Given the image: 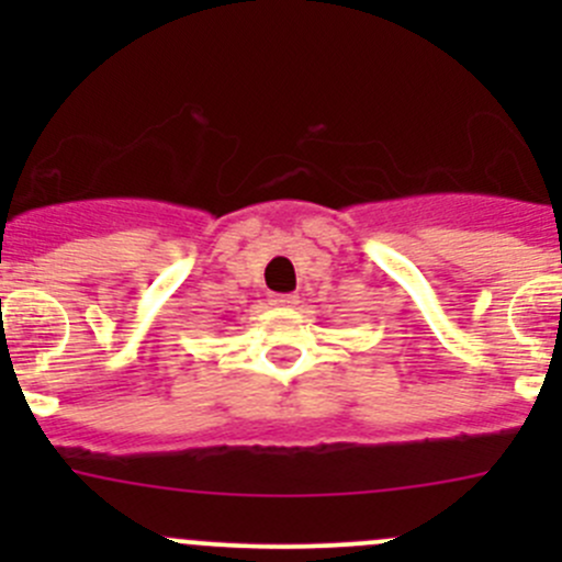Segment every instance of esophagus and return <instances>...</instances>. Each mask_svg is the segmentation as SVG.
I'll return each instance as SVG.
<instances>
[{
  "instance_id": "esophagus-1",
  "label": "esophagus",
  "mask_w": 562,
  "mask_h": 562,
  "mask_svg": "<svg viewBox=\"0 0 562 562\" xmlns=\"http://www.w3.org/2000/svg\"><path fill=\"white\" fill-rule=\"evenodd\" d=\"M269 304H274V307L280 310H293L299 304V296L296 293H274V296L269 299Z\"/></svg>"
}]
</instances>
